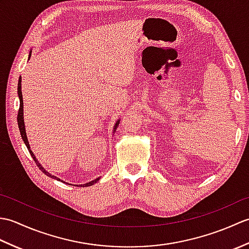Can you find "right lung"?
Instances as JSON below:
<instances>
[{
	"label": "right lung",
	"mask_w": 249,
	"mask_h": 249,
	"mask_svg": "<svg viewBox=\"0 0 249 249\" xmlns=\"http://www.w3.org/2000/svg\"><path fill=\"white\" fill-rule=\"evenodd\" d=\"M31 54H32V50H30L29 59H28V60H30ZM18 97H19V100H20V107H19V112H18V118H17V120H18V126H19L20 135H21V137H22V140H23V142H24V144L26 145V147H28V150H29V152H30L31 156L33 157V160H34V161L36 162L37 167H38V168L40 169V170L43 171V172L46 174L47 177L52 178H55V179H57V181H61V182H63V183L68 184V183H66V182H64V181H62L61 178H59L55 177V176H51V173H49L48 171L46 170L45 168H43V166L40 165V163L38 162V160H36V157H35V155H34V153L32 152V150H31L30 144H29V141H28V137H26L25 126H24V119H23V99H22V92H21V78H19V81H18ZM119 124H120V120H118V121L115 122V124H114V126H113V133H114V131L116 130V127H118ZM99 178H97L93 179V181H91V182H88V183H86V184L75 185V186H78V187H89V186H92V185H94L95 183H97V182H98V179H99ZM70 185H71V184H70Z\"/></svg>",
	"instance_id": "obj_1"
}]
</instances>
